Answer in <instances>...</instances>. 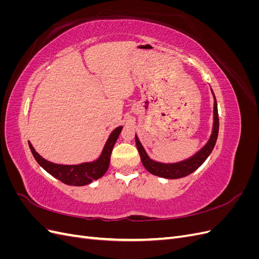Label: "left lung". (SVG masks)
Masks as SVG:
<instances>
[{
	"instance_id": "8db88e82",
	"label": "left lung",
	"mask_w": 259,
	"mask_h": 259,
	"mask_svg": "<svg viewBox=\"0 0 259 259\" xmlns=\"http://www.w3.org/2000/svg\"><path fill=\"white\" fill-rule=\"evenodd\" d=\"M211 93H213V91H211ZM213 96H214V123H213L211 135L206 145L203 147L200 151H198L194 155H192L191 158L182 162H177V163L155 162L149 158L143 145L140 144L138 137L135 136V142H136V146L140 155V159H142L143 165L149 173L159 177L167 178V179H177V178H183L190 175L195 169H198L203 163H204V161L208 158V155L210 154L211 151H213V149L215 147L217 136H218V130H219L217 101H216L214 93H213Z\"/></svg>"
}]
</instances>
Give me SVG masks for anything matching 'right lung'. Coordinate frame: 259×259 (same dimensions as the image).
<instances>
[{"mask_svg": "<svg viewBox=\"0 0 259 259\" xmlns=\"http://www.w3.org/2000/svg\"><path fill=\"white\" fill-rule=\"evenodd\" d=\"M122 126L116 127L109 136L107 143L103 149L99 158L94 162H86L77 164V165H62V164H55L48 160L43 159L38 154L34 148L29 143L30 150L32 152L34 159L40 165L55 178H57L69 186H85L91 184L93 180H97L103 177L107 171L109 164H110V156L113 146L122 131Z\"/></svg>", "mask_w": 259, "mask_h": 259, "instance_id": "add662e5", "label": "right lung"}]
</instances>
